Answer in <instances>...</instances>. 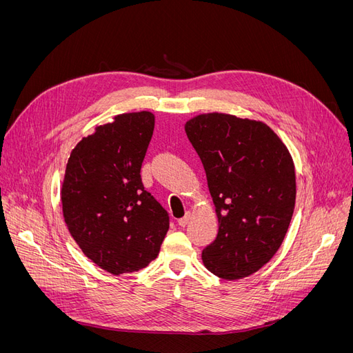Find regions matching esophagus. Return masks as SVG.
Masks as SVG:
<instances>
[{"instance_id": "esophagus-1", "label": "esophagus", "mask_w": 353, "mask_h": 353, "mask_svg": "<svg viewBox=\"0 0 353 353\" xmlns=\"http://www.w3.org/2000/svg\"><path fill=\"white\" fill-rule=\"evenodd\" d=\"M190 218H191V213H190V212H187L184 218L178 219V225H179V227H185L187 223H188V221H190Z\"/></svg>"}]
</instances>
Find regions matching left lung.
Returning <instances> with one entry per match:
<instances>
[{
	"mask_svg": "<svg viewBox=\"0 0 353 353\" xmlns=\"http://www.w3.org/2000/svg\"><path fill=\"white\" fill-rule=\"evenodd\" d=\"M185 132L205 168L218 236L201 252L223 280L259 271L280 249L296 201L294 163L271 128L227 113H203Z\"/></svg>",
	"mask_w": 353,
	"mask_h": 353,
	"instance_id": "1",
	"label": "left lung"
}]
</instances>
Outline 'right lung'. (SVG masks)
Here are the masks:
<instances>
[{
  "mask_svg": "<svg viewBox=\"0 0 353 353\" xmlns=\"http://www.w3.org/2000/svg\"><path fill=\"white\" fill-rule=\"evenodd\" d=\"M154 130L152 112L122 113L73 148L60 190L63 218L83 254L113 275L157 258L168 212L144 190L141 165Z\"/></svg>",
  "mask_w": 353,
  "mask_h": 353,
  "instance_id": "obj_1",
  "label": "right lung"
}]
</instances>
